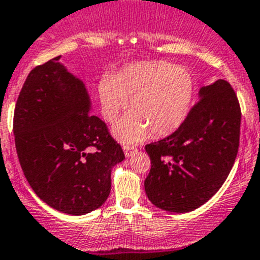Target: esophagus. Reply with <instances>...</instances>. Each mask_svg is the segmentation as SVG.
Wrapping results in <instances>:
<instances>
[{"label": "esophagus", "instance_id": "esophagus-1", "mask_svg": "<svg viewBox=\"0 0 260 260\" xmlns=\"http://www.w3.org/2000/svg\"><path fill=\"white\" fill-rule=\"evenodd\" d=\"M123 149H124V154H125V156H127V158L132 156L133 154L137 151V149H136L135 146H129V145H124V146H123Z\"/></svg>", "mask_w": 260, "mask_h": 260}]
</instances>
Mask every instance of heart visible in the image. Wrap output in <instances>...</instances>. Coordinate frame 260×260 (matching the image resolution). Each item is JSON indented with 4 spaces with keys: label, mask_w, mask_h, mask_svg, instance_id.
Segmentation results:
<instances>
[{
    "label": "heart",
    "mask_w": 260,
    "mask_h": 260,
    "mask_svg": "<svg viewBox=\"0 0 260 260\" xmlns=\"http://www.w3.org/2000/svg\"><path fill=\"white\" fill-rule=\"evenodd\" d=\"M105 120L113 123L127 106L128 115L114 125L119 141L133 144L147 135L162 136L174 132L185 116L194 93V80L184 67L165 60L135 63L116 72L111 80L98 85Z\"/></svg>",
    "instance_id": "b5f03b06"
}]
</instances>
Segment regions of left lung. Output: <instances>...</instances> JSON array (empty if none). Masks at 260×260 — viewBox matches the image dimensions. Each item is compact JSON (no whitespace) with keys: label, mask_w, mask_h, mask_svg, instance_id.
Segmentation results:
<instances>
[{"label":"left lung","mask_w":260,"mask_h":260,"mask_svg":"<svg viewBox=\"0 0 260 260\" xmlns=\"http://www.w3.org/2000/svg\"><path fill=\"white\" fill-rule=\"evenodd\" d=\"M198 98L172 135L145 146L151 160L145 191L165 211L189 212L207 202L237 156L241 109L231 84L219 79Z\"/></svg>","instance_id":"obj_1"}]
</instances>
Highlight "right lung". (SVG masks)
<instances>
[{"mask_svg": "<svg viewBox=\"0 0 260 260\" xmlns=\"http://www.w3.org/2000/svg\"><path fill=\"white\" fill-rule=\"evenodd\" d=\"M59 60L35 67L25 79L14 111L15 147L40 200L84 215L104 205L111 171L125 156L104 121L89 114L85 84Z\"/></svg>", "mask_w": 260, "mask_h": 260, "instance_id": "obj_1", "label": "right lung"}]
</instances>
